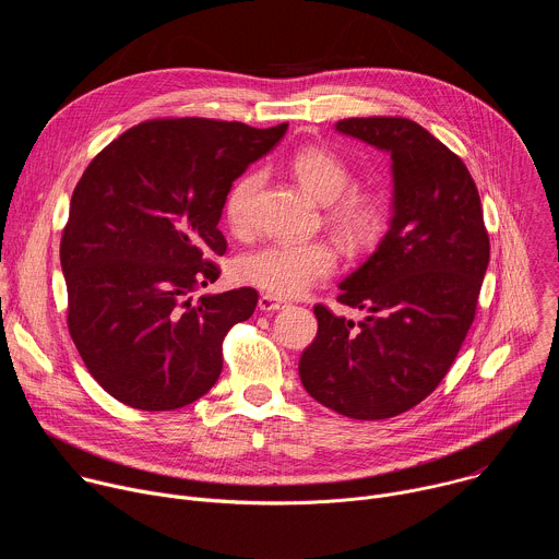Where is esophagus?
<instances>
[{
  "label": "esophagus",
  "instance_id": "34e87169",
  "mask_svg": "<svg viewBox=\"0 0 559 559\" xmlns=\"http://www.w3.org/2000/svg\"><path fill=\"white\" fill-rule=\"evenodd\" d=\"M283 307H287V300H283V298H278V296L263 294V296L259 298V309H261V311H278V309H283Z\"/></svg>",
  "mask_w": 559,
  "mask_h": 559
}]
</instances>
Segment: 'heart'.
Segmentation results:
<instances>
[{
    "label": "heart",
    "instance_id": "b5f03b06",
    "mask_svg": "<svg viewBox=\"0 0 559 559\" xmlns=\"http://www.w3.org/2000/svg\"><path fill=\"white\" fill-rule=\"evenodd\" d=\"M300 188L318 203H332L330 216L343 238L362 246L378 227V205L365 194H346L352 173L343 158L323 150L305 147L289 162ZM261 188V175L250 173L238 179L225 197V218L231 231L246 234L252 223V203ZM336 270V252L325 241L270 243L238 263V278L270 292L272 296H298L313 283L328 278Z\"/></svg>",
    "mask_w": 559,
    "mask_h": 559
}]
</instances>
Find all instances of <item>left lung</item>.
I'll use <instances>...</instances> for the list:
<instances>
[{
	"instance_id": "8db88e82",
	"label": "left lung",
	"mask_w": 559,
	"mask_h": 559,
	"mask_svg": "<svg viewBox=\"0 0 559 559\" xmlns=\"http://www.w3.org/2000/svg\"><path fill=\"white\" fill-rule=\"evenodd\" d=\"M336 132L391 158V218L338 302L354 323L316 305L318 334L302 352L305 391L354 420L403 414L440 384L473 323L489 265L480 194L444 143L409 119H343Z\"/></svg>"
}]
</instances>
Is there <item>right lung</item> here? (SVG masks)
<instances>
[{
	"mask_svg": "<svg viewBox=\"0 0 559 559\" xmlns=\"http://www.w3.org/2000/svg\"><path fill=\"white\" fill-rule=\"evenodd\" d=\"M287 123L156 119L126 130L86 168L61 236L68 330L93 378L119 403L170 412L221 376L227 330L259 294H203L225 254L218 221L231 183Z\"/></svg>",
	"mask_w": 559,
	"mask_h": 559,
	"instance_id": "add662e5",
	"label": "right lung"
}]
</instances>
